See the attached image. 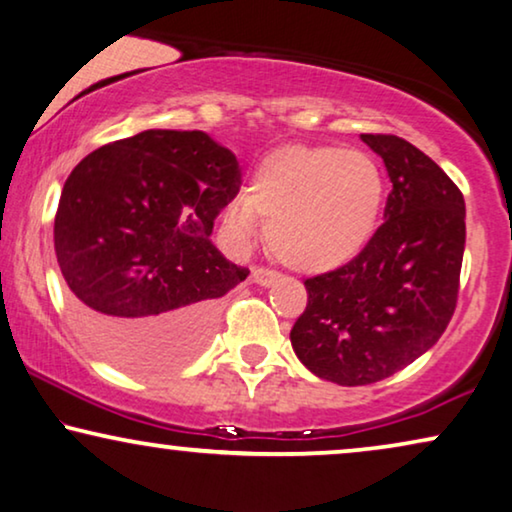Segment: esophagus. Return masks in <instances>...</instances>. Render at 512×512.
<instances>
[{"instance_id":"obj_1","label":"esophagus","mask_w":512,"mask_h":512,"mask_svg":"<svg viewBox=\"0 0 512 512\" xmlns=\"http://www.w3.org/2000/svg\"><path fill=\"white\" fill-rule=\"evenodd\" d=\"M277 277H279L277 272L270 270V268H251V279H254V282L261 284V286H270Z\"/></svg>"}]
</instances>
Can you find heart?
Here are the masks:
<instances>
[{
    "label": "heart",
    "instance_id": "b5f03b06",
    "mask_svg": "<svg viewBox=\"0 0 512 512\" xmlns=\"http://www.w3.org/2000/svg\"><path fill=\"white\" fill-rule=\"evenodd\" d=\"M384 202L380 165L338 146H282L256 165L247 193L223 207V228L247 244L268 221V247L296 270L352 261L375 233Z\"/></svg>",
    "mask_w": 512,
    "mask_h": 512
}]
</instances>
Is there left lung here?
Segmentation results:
<instances>
[{"instance_id": "8db88e82", "label": "left lung", "mask_w": 512, "mask_h": 512, "mask_svg": "<svg viewBox=\"0 0 512 512\" xmlns=\"http://www.w3.org/2000/svg\"><path fill=\"white\" fill-rule=\"evenodd\" d=\"M384 160V221L352 261L305 279L291 345L340 387L380 382L436 345L459 296L466 205L433 160L396 135H361Z\"/></svg>"}]
</instances>
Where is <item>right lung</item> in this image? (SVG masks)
Here are the masks:
<instances>
[{"label":"right lung","mask_w":512,"mask_h":512,"mask_svg":"<svg viewBox=\"0 0 512 512\" xmlns=\"http://www.w3.org/2000/svg\"><path fill=\"white\" fill-rule=\"evenodd\" d=\"M240 165L200 130H144L88 153L62 188L55 256L86 338L130 373L186 361L247 268L214 247Z\"/></svg>","instance_id":"1"}]
</instances>
